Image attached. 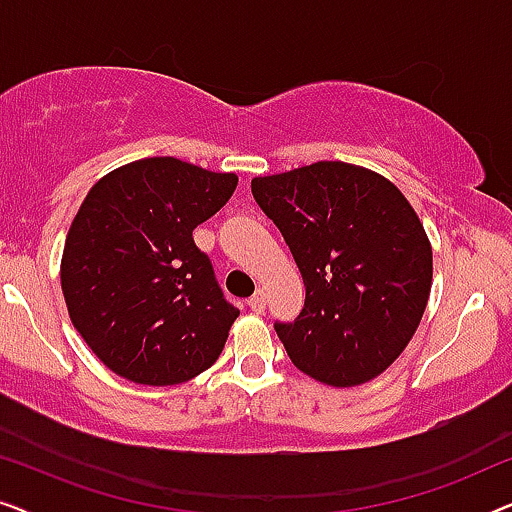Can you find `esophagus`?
<instances>
[{"instance_id": "obj_1", "label": "esophagus", "mask_w": 512, "mask_h": 512, "mask_svg": "<svg viewBox=\"0 0 512 512\" xmlns=\"http://www.w3.org/2000/svg\"><path fill=\"white\" fill-rule=\"evenodd\" d=\"M247 303L251 307V312L261 314L265 310V291L263 289H256V293L247 300Z\"/></svg>"}]
</instances>
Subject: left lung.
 <instances>
[{
    "instance_id": "1",
    "label": "left lung",
    "mask_w": 512,
    "mask_h": 512,
    "mask_svg": "<svg viewBox=\"0 0 512 512\" xmlns=\"http://www.w3.org/2000/svg\"><path fill=\"white\" fill-rule=\"evenodd\" d=\"M305 284V307L275 324L293 366L331 387L370 382L415 335L433 254L405 195L366 167L319 160L251 179Z\"/></svg>"
}]
</instances>
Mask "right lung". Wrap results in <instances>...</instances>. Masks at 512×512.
<instances>
[{"label": "right lung", "instance_id": "right-lung-1", "mask_svg": "<svg viewBox=\"0 0 512 512\" xmlns=\"http://www.w3.org/2000/svg\"><path fill=\"white\" fill-rule=\"evenodd\" d=\"M233 172L142 158L90 188L67 233L69 319L109 370L167 387L219 359L240 310L223 298L193 230L226 205Z\"/></svg>", "mask_w": 512, "mask_h": 512}]
</instances>
